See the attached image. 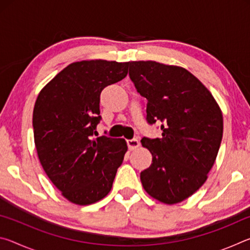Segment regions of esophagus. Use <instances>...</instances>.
Wrapping results in <instances>:
<instances>
[{
	"label": "esophagus",
	"instance_id": "obj_1",
	"mask_svg": "<svg viewBox=\"0 0 250 250\" xmlns=\"http://www.w3.org/2000/svg\"><path fill=\"white\" fill-rule=\"evenodd\" d=\"M126 145H128L129 150L132 151L140 146V142H139L138 139H131V140H126Z\"/></svg>",
	"mask_w": 250,
	"mask_h": 250
}]
</instances>
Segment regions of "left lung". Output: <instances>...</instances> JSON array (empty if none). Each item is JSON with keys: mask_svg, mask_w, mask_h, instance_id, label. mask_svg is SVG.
I'll return each instance as SVG.
<instances>
[{"mask_svg": "<svg viewBox=\"0 0 250 250\" xmlns=\"http://www.w3.org/2000/svg\"><path fill=\"white\" fill-rule=\"evenodd\" d=\"M129 76L147 100L146 122L162 138H143L152 164L141 172L146 193L166 204L186 200L205 183L223 138V115L209 90L182 67L129 62Z\"/></svg>", "mask_w": 250, "mask_h": 250, "instance_id": "8db88e82", "label": "left lung"}]
</instances>
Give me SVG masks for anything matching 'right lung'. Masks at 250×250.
Listing matches in <instances>:
<instances>
[{
    "label": "right lung",
    "mask_w": 250,
    "mask_h": 250,
    "mask_svg": "<svg viewBox=\"0 0 250 250\" xmlns=\"http://www.w3.org/2000/svg\"><path fill=\"white\" fill-rule=\"evenodd\" d=\"M126 74L128 62H73L36 99L33 128L41 164L53 184L75 204L89 205L107 195L128 150L124 139L95 138L101 120V91Z\"/></svg>",
    "instance_id": "add662e5"
}]
</instances>
